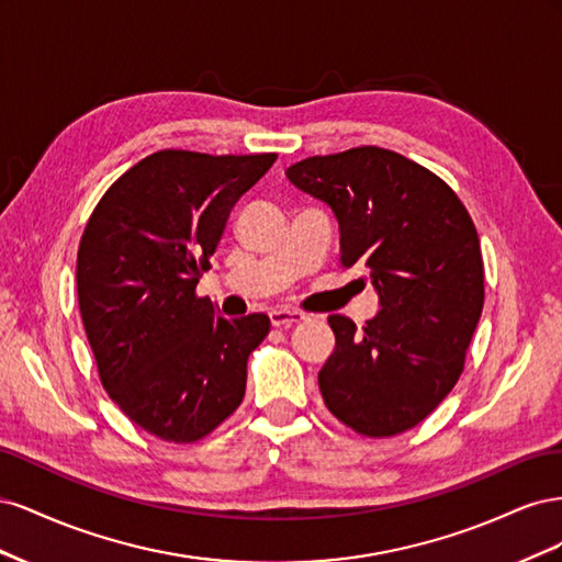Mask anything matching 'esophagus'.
Here are the masks:
<instances>
[{
  "label": "esophagus",
  "mask_w": 562,
  "mask_h": 562,
  "mask_svg": "<svg viewBox=\"0 0 562 562\" xmlns=\"http://www.w3.org/2000/svg\"><path fill=\"white\" fill-rule=\"evenodd\" d=\"M304 316L302 312H291V310H271L269 312V321L271 326L274 328H291V326H297V323H302Z\"/></svg>",
  "instance_id": "obj_1"
}]
</instances>
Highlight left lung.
Masks as SVG:
<instances>
[{
    "mask_svg": "<svg viewBox=\"0 0 562 562\" xmlns=\"http://www.w3.org/2000/svg\"><path fill=\"white\" fill-rule=\"evenodd\" d=\"M285 176L333 209L339 262L363 267L382 304L361 330L328 316L337 345L318 372L323 401L368 438L417 427L464 372L483 312V255L469 211L429 168L375 145L302 159Z\"/></svg>",
    "mask_w": 562,
    "mask_h": 562,
    "instance_id": "left-lung-1",
    "label": "left lung"
}]
</instances>
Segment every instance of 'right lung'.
<instances>
[{"instance_id": "1", "label": "right lung", "mask_w": 562, "mask_h": 562, "mask_svg": "<svg viewBox=\"0 0 562 562\" xmlns=\"http://www.w3.org/2000/svg\"><path fill=\"white\" fill-rule=\"evenodd\" d=\"M274 161V151H155L110 184L83 227L77 295L98 378L166 443H196L244 401L269 316H217L196 283L234 203Z\"/></svg>"}]
</instances>
